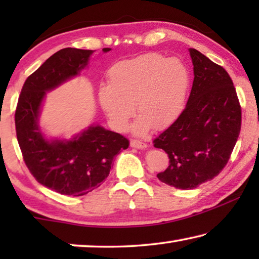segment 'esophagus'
Returning a JSON list of instances; mask_svg holds the SVG:
<instances>
[{
    "instance_id": "esophagus-1",
    "label": "esophagus",
    "mask_w": 259,
    "mask_h": 259,
    "mask_svg": "<svg viewBox=\"0 0 259 259\" xmlns=\"http://www.w3.org/2000/svg\"><path fill=\"white\" fill-rule=\"evenodd\" d=\"M131 147L134 148H139V150H144V148L147 147V145L143 143V141H138V140H131Z\"/></svg>"
}]
</instances>
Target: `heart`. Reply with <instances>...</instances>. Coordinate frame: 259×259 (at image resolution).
<instances>
[{
	"instance_id": "b5f03b06",
	"label": "heart",
	"mask_w": 259,
	"mask_h": 259,
	"mask_svg": "<svg viewBox=\"0 0 259 259\" xmlns=\"http://www.w3.org/2000/svg\"><path fill=\"white\" fill-rule=\"evenodd\" d=\"M190 75L179 59H166L155 53L120 61L107 72V86L98 92L99 104L112 125L123 131L134 113L136 134H145L152 126L164 128L183 111Z\"/></svg>"
}]
</instances>
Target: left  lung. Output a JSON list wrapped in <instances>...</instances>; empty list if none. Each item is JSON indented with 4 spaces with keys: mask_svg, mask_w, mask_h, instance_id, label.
Listing matches in <instances>:
<instances>
[{
    "mask_svg": "<svg viewBox=\"0 0 259 259\" xmlns=\"http://www.w3.org/2000/svg\"><path fill=\"white\" fill-rule=\"evenodd\" d=\"M193 83L186 107L154 147L168 154L169 165L158 173L160 182L192 190L213 179L228 164L238 139L242 111L231 77L223 67L190 48Z\"/></svg>",
    "mask_w": 259,
    "mask_h": 259,
    "instance_id": "1",
    "label": "left lung"
}]
</instances>
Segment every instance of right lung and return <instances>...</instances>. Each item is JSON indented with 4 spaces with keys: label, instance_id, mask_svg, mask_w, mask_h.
<instances>
[{
    "label": "right lung",
    "instance_id": "add662e5",
    "mask_svg": "<svg viewBox=\"0 0 259 259\" xmlns=\"http://www.w3.org/2000/svg\"><path fill=\"white\" fill-rule=\"evenodd\" d=\"M93 53L65 48L53 54L26 80L15 112L17 141L27 167L38 183L65 196H84L98 189L108 177L115 155L130 146L125 137L99 123L68 139L49 137L40 126L48 92L79 76Z\"/></svg>",
    "mask_w": 259,
    "mask_h": 259
}]
</instances>
